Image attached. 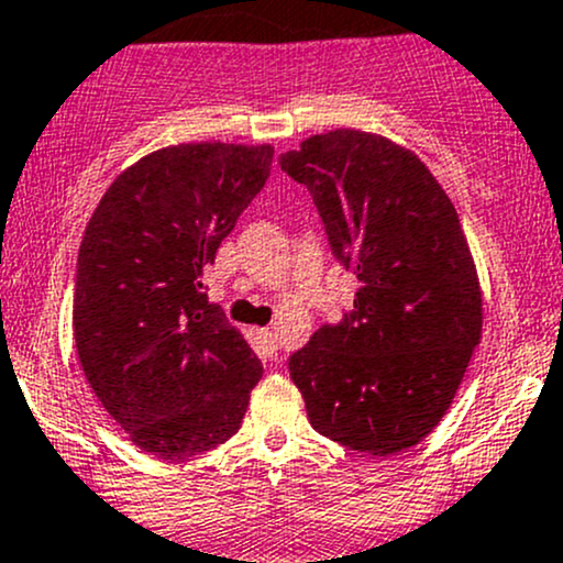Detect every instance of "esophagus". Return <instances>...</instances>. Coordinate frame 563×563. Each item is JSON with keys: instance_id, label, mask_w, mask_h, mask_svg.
<instances>
[{"instance_id": "34e87169", "label": "esophagus", "mask_w": 563, "mask_h": 563, "mask_svg": "<svg viewBox=\"0 0 563 563\" xmlns=\"http://www.w3.org/2000/svg\"><path fill=\"white\" fill-rule=\"evenodd\" d=\"M258 340L264 342V351L269 353V356H275V353H277V331L266 327V329L258 331Z\"/></svg>"}]
</instances>
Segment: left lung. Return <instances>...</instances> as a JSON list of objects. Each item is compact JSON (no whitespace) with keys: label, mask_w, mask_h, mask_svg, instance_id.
I'll return each instance as SVG.
<instances>
[{"label":"left lung","mask_w":563,"mask_h":563,"mask_svg":"<svg viewBox=\"0 0 563 563\" xmlns=\"http://www.w3.org/2000/svg\"><path fill=\"white\" fill-rule=\"evenodd\" d=\"M329 245L358 277L353 312L288 361L318 434L377 455L423 442L483 336V288L459 212L405 145L361 129L312 134L280 156Z\"/></svg>","instance_id":"obj_1"}]
</instances>
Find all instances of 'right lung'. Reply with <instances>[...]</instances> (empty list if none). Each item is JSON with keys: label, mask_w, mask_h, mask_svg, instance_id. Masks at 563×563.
<instances>
[{"label": "right lung", "mask_w": 563, "mask_h": 563, "mask_svg": "<svg viewBox=\"0 0 563 563\" xmlns=\"http://www.w3.org/2000/svg\"><path fill=\"white\" fill-rule=\"evenodd\" d=\"M272 145L183 142L123 169L78 253L73 329L88 386L140 451L194 459L236 434L262 361L202 275L269 177Z\"/></svg>", "instance_id": "1"}]
</instances>
